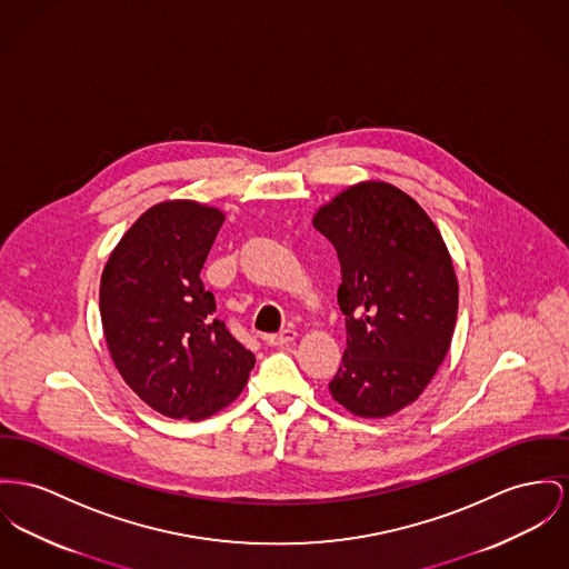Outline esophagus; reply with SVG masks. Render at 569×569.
Here are the masks:
<instances>
[{
  "label": "esophagus",
  "instance_id": "34e87169",
  "mask_svg": "<svg viewBox=\"0 0 569 569\" xmlns=\"http://www.w3.org/2000/svg\"><path fill=\"white\" fill-rule=\"evenodd\" d=\"M296 337H298L296 330H282L278 335H267L266 342L271 345V347H282V345L296 341Z\"/></svg>",
  "mask_w": 569,
  "mask_h": 569
}]
</instances>
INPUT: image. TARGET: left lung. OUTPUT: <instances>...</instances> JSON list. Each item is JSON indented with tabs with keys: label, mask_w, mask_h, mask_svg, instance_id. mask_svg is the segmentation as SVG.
Wrapping results in <instances>:
<instances>
[{
	"label": "left lung",
	"mask_w": 569,
	"mask_h": 569,
	"mask_svg": "<svg viewBox=\"0 0 569 569\" xmlns=\"http://www.w3.org/2000/svg\"><path fill=\"white\" fill-rule=\"evenodd\" d=\"M312 227L341 261L347 349L332 399L356 417H390L417 401L449 353L459 302L449 248L417 200L383 181L341 191Z\"/></svg>",
	"instance_id": "1"
}]
</instances>
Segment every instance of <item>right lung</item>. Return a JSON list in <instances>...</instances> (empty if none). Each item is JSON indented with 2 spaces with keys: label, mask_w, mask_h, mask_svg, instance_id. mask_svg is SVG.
Returning <instances> with one entry per match:
<instances>
[{
  "label": "right lung",
  "mask_w": 569,
  "mask_h": 569,
  "mask_svg": "<svg viewBox=\"0 0 569 569\" xmlns=\"http://www.w3.org/2000/svg\"><path fill=\"white\" fill-rule=\"evenodd\" d=\"M224 218L196 200L152 204L101 273V323L116 369L163 417H213L254 367V353L213 317L216 298L200 280Z\"/></svg>",
  "instance_id": "1"
}]
</instances>
